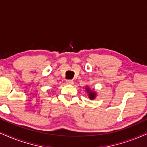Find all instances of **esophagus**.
Returning a JSON list of instances; mask_svg holds the SVG:
<instances>
[{
	"label": "esophagus",
	"mask_w": 147,
	"mask_h": 147,
	"mask_svg": "<svg viewBox=\"0 0 147 147\" xmlns=\"http://www.w3.org/2000/svg\"><path fill=\"white\" fill-rule=\"evenodd\" d=\"M66 83L68 85H72L74 83V81L72 80H66Z\"/></svg>",
	"instance_id": "esophagus-1"
}]
</instances>
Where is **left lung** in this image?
Returning <instances> with one entry per match:
<instances>
[{
	"instance_id": "left-lung-1",
	"label": "left lung",
	"mask_w": 147,
	"mask_h": 147,
	"mask_svg": "<svg viewBox=\"0 0 147 147\" xmlns=\"http://www.w3.org/2000/svg\"><path fill=\"white\" fill-rule=\"evenodd\" d=\"M86 89H87V93H88V94H89V97H90V99H92V100L94 99V98H95V96H96V93L92 92V91H91L89 88H87V87Z\"/></svg>"
}]
</instances>
